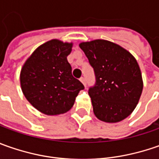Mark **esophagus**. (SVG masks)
<instances>
[{"label": "esophagus", "mask_w": 159, "mask_h": 159, "mask_svg": "<svg viewBox=\"0 0 159 159\" xmlns=\"http://www.w3.org/2000/svg\"><path fill=\"white\" fill-rule=\"evenodd\" d=\"M80 80L83 85H84V86L86 87V80H85V78H83V77H81V78L80 79Z\"/></svg>", "instance_id": "esophagus-1"}]
</instances>
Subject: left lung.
Segmentation results:
<instances>
[{
    "mask_svg": "<svg viewBox=\"0 0 159 159\" xmlns=\"http://www.w3.org/2000/svg\"><path fill=\"white\" fill-rule=\"evenodd\" d=\"M80 48L95 70V84L89 95L95 117L107 123L127 118L137 105L143 88L136 59L109 40L81 42Z\"/></svg>",
    "mask_w": 159,
    "mask_h": 159,
    "instance_id": "left-lung-1",
    "label": "left lung"
}]
</instances>
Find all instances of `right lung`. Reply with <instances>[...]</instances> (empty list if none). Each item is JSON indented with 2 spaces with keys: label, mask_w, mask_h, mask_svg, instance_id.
<instances>
[{
  "label": "right lung",
  "mask_w": 159,
  "mask_h": 159,
  "mask_svg": "<svg viewBox=\"0 0 159 159\" xmlns=\"http://www.w3.org/2000/svg\"><path fill=\"white\" fill-rule=\"evenodd\" d=\"M72 43L51 40L38 47L20 72L23 94L39 111L46 115L67 112L73 106L83 84L71 74L67 57Z\"/></svg>",
  "instance_id": "add662e5"
}]
</instances>
